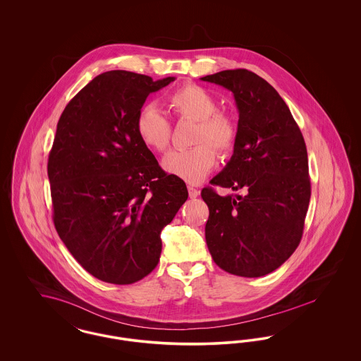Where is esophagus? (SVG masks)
<instances>
[{
	"label": "esophagus",
	"mask_w": 361,
	"mask_h": 361,
	"mask_svg": "<svg viewBox=\"0 0 361 361\" xmlns=\"http://www.w3.org/2000/svg\"><path fill=\"white\" fill-rule=\"evenodd\" d=\"M188 193L190 199H196V197L199 196V193H200V192H199L197 189L193 188V187H188Z\"/></svg>",
	"instance_id": "esophagus-1"
}]
</instances>
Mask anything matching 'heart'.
<instances>
[{"label":"heart","instance_id":"obj_1","mask_svg":"<svg viewBox=\"0 0 361 361\" xmlns=\"http://www.w3.org/2000/svg\"><path fill=\"white\" fill-rule=\"evenodd\" d=\"M168 104L180 119L196 121L192 142L196 145L185 150H172L164 157L162 168L190 184H197L212 171L216 154H230L237 143L238 127L234 119L218 109L215 97L203 86L187 84L168 96ZM135 131L147 149L162 153L172 137L171 123L153 103L145 104L137 111Z\"/></svg>","mask_w":361,"mask_h":361}]
</instances>
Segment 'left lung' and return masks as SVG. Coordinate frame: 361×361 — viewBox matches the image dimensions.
Segmentation results:
<instances>
[{
  "mask_svg": "<svg viewBox=\"0 0 361 361\" xmlns=\"http://www.w3.org/2000/svg\"><path fill=\"white\" fill-rule=\"evenodd\" d=\"M200 80L233 92L240 112L234 153L209 183L245 190L235 196L202 190L209 209L208 250L231 275H268L302 240L311 196L305 139L287 104L257 74L224 70Z\"/></svg>",
  "mask_w": 361,
  "mask_h": 361,
  "instance_id": "left-lung-1",
  "label": "left lung"
}]
</instances>
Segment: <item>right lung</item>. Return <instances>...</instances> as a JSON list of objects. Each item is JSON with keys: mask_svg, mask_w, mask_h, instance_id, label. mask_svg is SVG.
<instances>
[{"mask_svg": "<svg viewBox=\"0 0 361 361\" xmlns=\"http://www.w3.org/2000/svg\"><path fill=\"white\" fill-rule=\"evenodd\" d=\"M174 77L106 71L62 112L47 173L54 224L71 256L99 280L133 284L159 261L161 231L188 199L135 131L147 96Z\"/></svg>", "mask_w": 361, "mask_h": 361, "instance_id": "right-lung-1", "label": "right lung"}]
</instances>
